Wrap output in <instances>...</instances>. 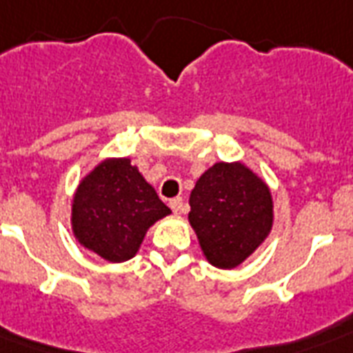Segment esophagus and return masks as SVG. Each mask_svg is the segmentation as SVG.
<instances>
[{
    "label": "esophagus",
    "mask_w": 353,
    "mask_h": 353,
    "mask_svg": "<svg viewBox=\"0 0 353 353\" xmlns=\"http://www.w3.org/2000/svg\"><path fill=\"white\" fill-rule=\"evenodd\" d=\"M169 208L173 210L174 214H185L188 212V206H185V202L182 196H174L169 201Z\"/></svg>",
    "instance_id": "obj_1"
}]
</instances>
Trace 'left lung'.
<instances>
[{
  "instance_id": "left-lung-1",
  "label": "left lung",
  "mask_w": 353,
  "mask_h": 353,
  "mask_svg": "<svg viewBox=\"0 0 353 353\" xmlns=\"http://www.w3.org/2000/svg\"><path fill=\"white\" fill-rule=\"evenodd\" d=\"M190 223L208 261L234 269L269 236L272 199L269 188L243 163H215L190 196Z\"/></svg>"
}]
</instances>
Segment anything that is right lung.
<instances>
[{"instance_id": "1", "label": "right lung", "mask_w": 353, "mask_h": 353, "mask_svg": "<svg viewBox=\"0 0 353 353\" xmlns=\"http://www.w3.org/2000/svg\"><path fill=\"white\" fill-rule=\"evenodd\" d=\"M171 214L128 158L99 163L79 184L73 232L79 243L112 263L138 252L149 226Z\"/></svg>"}]
</instances>
